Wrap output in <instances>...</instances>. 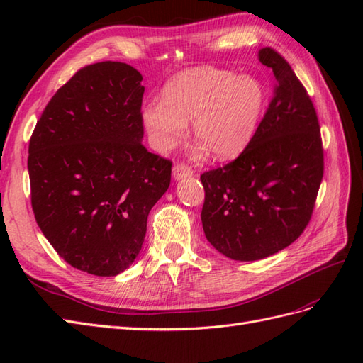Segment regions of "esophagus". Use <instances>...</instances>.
Returning a JSON list of instances; mask_svg holds the SVG:
<instances>
[{"instance_id":"obj_1","label":"esophagus","mask_w":363,"mask_h":363,"mask_svg":"<svg viewBox=\"0 0 363 363\" xmlns=\"http://www.w3.org/2000/svg\"><path fill=\"white\" fill-rule=\"evenodd\" d=\"M194 174V169H191L187 164H176L173 167V177L176 181L186 179V177H190Z\"/></svg>"}]
</instances>
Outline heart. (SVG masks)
Returning a JSON list of instances; mask_svg holds the SVG:
<instances>
[{"instance_id": "obj_1", "label": "heart", "mask_w": 363, "mask_h": 363, "mask_svg": "<svg viewBox=\"0 0 363 363\" xmlns=\"http://www.w3.org/2000/svg\"><path fill=\"white\" fill-rule=\"evenodd\" d=\"M265 101V89L252 76L199 67L169 79L164 98H152L143 106L142 120L154 150L168 151L179 145L191 120L198 140L215 159L226 160L252 142Z\"/></svg>"}]
</instances>
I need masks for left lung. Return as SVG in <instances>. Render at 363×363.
<instances>
[{"instance_id":"left-lung-1","label":"left lung","mask_w":363,"mask_h":363,"mask_svg":"<svg viewBox=\"0 0 363 363\" xmlns=\"http://www.w3.org/2000/svg\"><path fill=\"white\" fill-rule=\"evenodd\" d=\"M274 73L273 99L240 156L201 174L206 238L233 260H259L287 248L309 225L325 172L320 123L287 60L262 48Z\"/></svg>"}]
</instances>
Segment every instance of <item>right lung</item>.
Instances as JSON below:
<instances>
[{
    "mask_svg": "<svg viewBox=\"0 0 363 363\" xmlns=\"http://www.w3.org/2000/svg\"><path fill=\"white\" fill-rule=\"evenodd\" d=\"M142 74L123 62L81 68L46 104L29 140L30 204L72 267L117 276L133 264L172 162L142 145Z\"/></svg>",
    "mask_w": 363,
    "mask_h": 363,
    "instance_id": "obj_1",
    "label": "right lung"
}]
</instances>
